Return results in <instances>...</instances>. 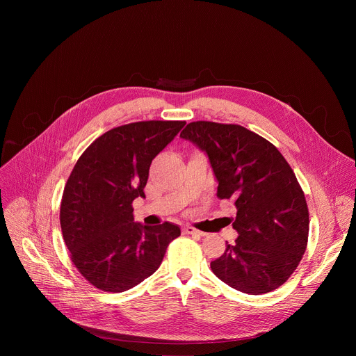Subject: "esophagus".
<instances>
[{
    "mask_svg": "<svg viewBox=\"0 0 356 356\" xmlns=\"http://www.w3.org/2000/svg\"><path fill=\"white\" fill-rule=\"evenodd\" d=\"M183 234H186V235H197V236H201V235H202V232L197 231V229L193 228V227H184V228H183Z\"/></svg>",
    "mask_w": 356,
    "mask_h": 356,
    "instance_id": "esophagus-1",
    "label": "esophagus"
}]
</instances>
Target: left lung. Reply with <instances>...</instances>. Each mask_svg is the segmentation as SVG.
I'll use <instances>...</instances> for the list:
<instances>
[{"instance_id": "1", "label": "left lung", "mask_w": 356, "mask_h": 356, "mask_svg": "<svg viewBox=\"0 0 356 356\" xmlns=\"http://www.w3.org/2000/svg\"><path fill=\"white\" fill-rule=\"evenodd\" d=\"M180 136L204 150L217 195L235 200L238 232L211 270L228 286L264 294L298 266L309 239V209L294 172L277 147L241 125L195 121Z\"/></svg>"}]
</instances>
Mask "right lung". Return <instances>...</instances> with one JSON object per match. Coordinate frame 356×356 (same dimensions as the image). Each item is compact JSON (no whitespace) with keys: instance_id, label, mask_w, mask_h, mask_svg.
<instances>
[{"instance_id":"right-lung-1","label":"right lung","mask_w":356,"mask_h":356,"mask_svg":"<svg viewBox=\"0 0 356 356\" xmlns=\"http://www.w3.org/2000/svg\"><path fill=\"white\" fill-rule=\"evenodd\" d=\"M184 121H140L110 129L79 158L63 190L60 227L70 257L94 287L121 293L161 266L180 235L172 222H134L132 201L145 197L149 168Z\"/></svg>"}]
</instances>
